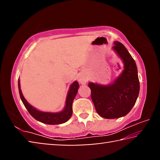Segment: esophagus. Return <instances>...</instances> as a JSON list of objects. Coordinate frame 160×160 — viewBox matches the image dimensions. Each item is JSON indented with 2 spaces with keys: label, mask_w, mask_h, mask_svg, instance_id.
Instances as JSON below:
<instances>
[{
  "label": "esophagus",
  "mask_w": 160,
  "mask_h": 160,
  "mask_svg": "<svg viewBox=\"0 0 160 160\" xmlns=\"http://www.w3.org/2000/svg\"><path fill=\"white\" fill-rule=\"evenodd\" d=\"M78 81H79V82L80 84H82V85H85L88 82V78L87 77H85L84 75H80L79 77H78Z\"/></svg>",
  "instance_id": "obj_1"
}]
</instances>
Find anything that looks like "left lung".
<instances>
[{
  "label": "left lung",
  "instance_id": "8db88e82",
  "mask_svg": "<svg viewBox=\"0 0 160 160\" xmlns=\"http://www.w3.org/2000/svg\"><path fill=\"white\" fill-rule=\"evenodd\" d=\"M112 47L123 62L124 70L112 84L90 82L91 98L98 114L105 118H117L130 112L139 94L140 82L134 59L119 42Z\"/></svg>",
  "mask_w": 160,
  "mask_h": 160
}]
</instances>
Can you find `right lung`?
<instances>
[{"instance_id": "add662e5", "label": "right lung", "mask_w": 160, "mask_h": 160, "mask_svg": "<svg viewBox=\"0 0 160 160\" xmlns=\"http://www.w3.org/2000/svg\"><path fill=\"white\" fill-rule=\"evenodd\" d=\"M78 88H79V84L77 81L72 84L70 86L69 91L68 92V95L66 97V106H65L63 111L57 113H52V112H41V111L37 110L34 107L31 106L29 103L27 102L25 97L22 95L21 89H20V80H18V89L19 93H20V98L22 99L23 104L28 112L30 113V115L32 117L34 118L36 120L40 121L43 123L49 124V125H57V124H61L67 121H68L70 118L71 117L72 113V104L75 99V96L78 93Z\"/></svg>"}]
</instances>
